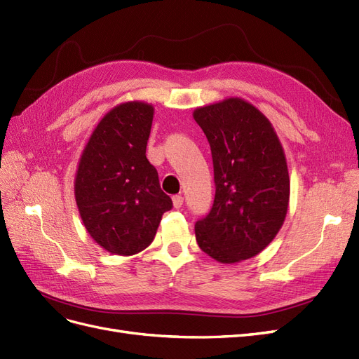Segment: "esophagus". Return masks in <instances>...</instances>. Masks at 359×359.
I'll list each match as a JSON object with an SVG mask.
<instances>
[{
    "mask_svg": "<svg viewBox=\"0 0 359 359\" xmlns=\"http://www.w3.org/2000/svg\"><path fill=\"white\" fill-rule=\"evenodd\" d=\"M172 205L176 207V209H180L183 205V196L182 195H175L172 196Z\"/></svg>",
    "mask_w": 359,
    "mask_h": 359,
    "instance_id": "esophagus-1",
    "label": "esophagus"
}]
</instances>
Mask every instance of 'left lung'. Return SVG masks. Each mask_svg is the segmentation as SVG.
Here are the masks:
<instances>
[{
  "label": "left lung",
  "mask_w": 359,
  "mask_h": 359,
  "mask_svg": "<svg viewBox=\"0 0 359 359\" xmlns=\"http://www.w3.org/2000/svg\"><path fill=\"white\" fill-rule=\"evenodd\" d=\"M192 114L210 143L216 184L210 213L195 224L196 243L222 264L257 257L287 213L283 146L267 116L240 97L196 107Z\"/></svg>",
  "instance_id": "obj_1"
}]
</instances>
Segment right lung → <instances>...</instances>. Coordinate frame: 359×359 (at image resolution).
<instances>
[{
    "label": "right lung",
    "mask_w": 359,
    "mask_h": 359,
    "mask_svg": "<svg viewBox=\"0 0 359 359\" xmlns=\"http://www.w3.org/2000/svg\"><path fill=\"white\" fill-rule=\"evenodd\" d=\"M154 113L144 101L114 106L92 131L79 159L74 196L80 217L92 240L114 255L144 250L172 207L146 158Z\"/></svg>",
    "instance_id": "1"
}]
</instances>
